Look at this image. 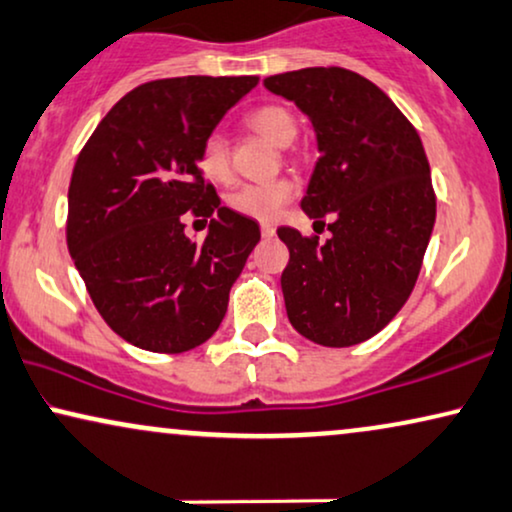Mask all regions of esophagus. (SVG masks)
Instances as JSON below:
<instances>
[{"label": "esophagus", "instance_id": "34e87169", "mask_svg": "<svg viewBox=\"0 0 512 512\" xmlns=\"http://www.w3.org/2000/svg\"><path fill=\"white\" fill-rule=\"evenodd\" d=\"M261 235L265 237V240H270V237L275 235V225H272V223H261Z\"/></svg>", "mask_w": 512, "mask_h": 512}]
</instances>
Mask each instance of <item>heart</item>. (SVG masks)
I'll return each mask as SVG.
<instances>
[{
    "mask_svg": "<svg viewBox=\"0 0 512 512\" xmlns=\"http://www.w3.org/2000/svg\"><path fill=\"white\" fill-rule=\"evenodd\" d=\"M244 124L251 131H256L258 136H263L265 141L272 145H284L294 143L298 134V122L294 112L284 108L280 103H265L258 108L249 110L244 115ZM197 167L202 171V176L211 183H228L232 171H230V152L228 143L221 134H209L199 145L197 152ZM296 195V183L289 178H277L270 183H251L237 188L228 197V204L237 214L256 218V221H270L277 216L284 204L291 202Z\"/></svg>",
    "mask_w": 512,
    "mask_h": 512,
    "instance_id": "1",
    "label": "heart"
}]
</instances>
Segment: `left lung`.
<instances>
[{
  "instance_id": "obj_1",
  "label": "left lung",
  "mask_w": 512,
  "mask_h": 512,
  "mask_svg": "<svg viewBox=\"0 0 512 512\" xmlns=\"http://www.w3.org/2000/svg\"><path fill=\"white\" fill-rule=\"evenodd\" d=\"M315 126L317 159L301 207L331 237L280 228L291 327L327 348L376 336L407 303L435 225L430 164L414 124L374 82L345 68L265 77Z\"/></svg>"
}]
</instances>
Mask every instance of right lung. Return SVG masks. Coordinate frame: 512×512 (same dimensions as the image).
I'll return each instance as SVG.
<instances>
[{
    "mask_svg": "<svg viewBox=\"0 0 512 512\" xmlns=\"http://www.w3.org/2000/svg\"><path fill=\"white\" fill-rule=\"evenodd\" d=\"M258 77L145 82L112 105L79 152L68 190V249L108 327L150 353H185L214 331L261 240L221 207L197 152ZM210 218L204 243L182 214Z\"/></svg>",
    "mask_w": 512,
    "mask_h": 512,
    "instance_id": "add662e5",
    "label": "right lung"
}]
</instances>
